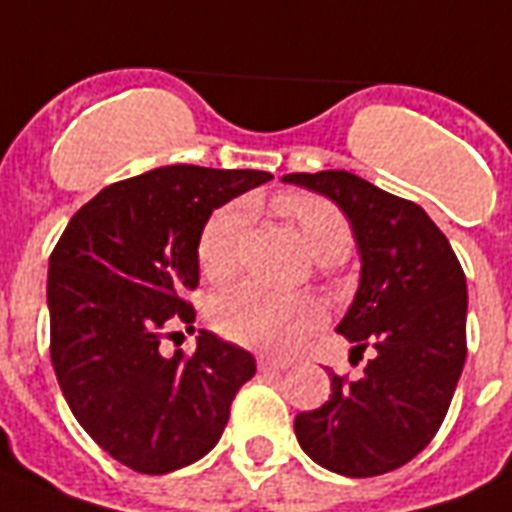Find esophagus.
Segmentation results:
<instances>
[{
	"mask_svg": "<svg viewBox=\"0 0 512 512\" xmlns=\"http://www.w3.org/2000/svg\"><path fill=\"white\" fill-rule=\"evenodd\" d=\"M289 365H292V360H281V357H263V360H260V371L263 373L286 371Z\"/></svg>",
	"mask_w": 512,
	"mask_h": 512,
	"instance_id": "esophagus-1",
	"label": "esophagus"
}]
</instances>
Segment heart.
Masks as SVG:
<instances>
[{
    "mask_svg": "<svg viewBox=\"0 0 512 512\" xmlns=\"http://www.w3.org/2000/svg\"><path fill=\"white\" fill-rule=\"evenodd\" d=\"M276 213L297 228L310 255L321 263H342L350 255L352 226L334 202L313 194H284L276 199ZM244 226L247 213L242 207L226 205L215 210L199 231V268L215 284L236 276ZM318 321L321 310L313 299L273 294L252 284L220 294L213 305V326L218 334L252 350H292Z\"/></svg>",
    "mask_w": 512,
    "mask_h": 512,
    "instance_id": "b5f03b06",
    "label": "heart"
}]
</instances>
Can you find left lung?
<instances>
[{"mask_svg":"<svg viewBox=\"0 0 512 512\" xmlns=\"http://www.w3.org/2000/svg\"><path fill=\"white\" fill-rule=\"evenodd\" d=\"M286 184L334 199L350 218L363 273L339 323L363 376H331L321 407L294 418L299 447L328 471L368 479L397 471L436 436L463 373L468 292L458 255L410 199L347 170L289 173Z\"/></svg>","mask_w":512,"mask_h":512,"instance_id":"left-lung-1","label":"left lung"}]
</instances>
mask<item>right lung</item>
<instances>
[{
    "mask_svg": "<svg viewBox=\"0 0 512 512\" xmlns=\"http://www.w3.org/2000/svg\"><path fill=\"white\" fill-rule=\"evenodd\" d=\"M263 170L168 165L86 202L49 257V352L83 431L136 473L160 476L213 450L255 357L210 331L162 357L194 323L197 239L215 207L270 181Z\"/></svg>",
    "mask_w": 512,
    "mask_h": 512,
    "instance_id": "obj_1",
    "label": "right lung"
}]
</instances>
